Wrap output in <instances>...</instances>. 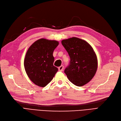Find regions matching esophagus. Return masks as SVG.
I'll list each match as a JSON object with an SVG mask.
<instances>
[{
    "mask_svg": "<svg viewBox=\"0 0 121 121\" xmlns=\"http://www.w3.org/2000/svg\"><path fill=\"white\" fill-rule=\"evenodd\" d=\"M63 68H64V66L63 65H62V66H60L59 68H58V70H59V71H61V72H62V71L63 70Z\"/></svg>",
    "mask_w": 121,
    "mask_h": 121,
    "instance_id": "obj_1",
    "label": "esophagus"
}]
</instances>
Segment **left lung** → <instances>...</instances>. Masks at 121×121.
<instances>
[{"label": "left lung", "instance_id": "left-lung-1", "mask_svg": "<svg viewBox=\"0 0 121 121\" xmlns=\"http://www.w3.org/2000/svg\"><path fill=\"white\" fill-rule=\"evenodd\" d=\"M61 43L70 58V64L65 69V73L75 85L84 86L96 73L98 60L95 51L87 42L77 37L63 40Z\"/></svg>", "mask_w": 121, "mask_h": 121}]
</instances>
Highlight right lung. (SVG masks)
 <instances>
[{"instance_id": "right-lung-1", "label": "right lung", "mask_w": 121, "mask_h": 121, "mask_svg": "<svg viewBox=\"0 0 121 121\" xmlns=\"http://www.w3.org/2000/svg\"><path fill=\"white\" fill-rule=\"evenodd\" d=\"M58 45L59 42L56 40L41 38L27 51L24 61L26 73L31 81L39 87L46 86L58 71L53 65V53Z\"/></svg>"}]
</instances>
